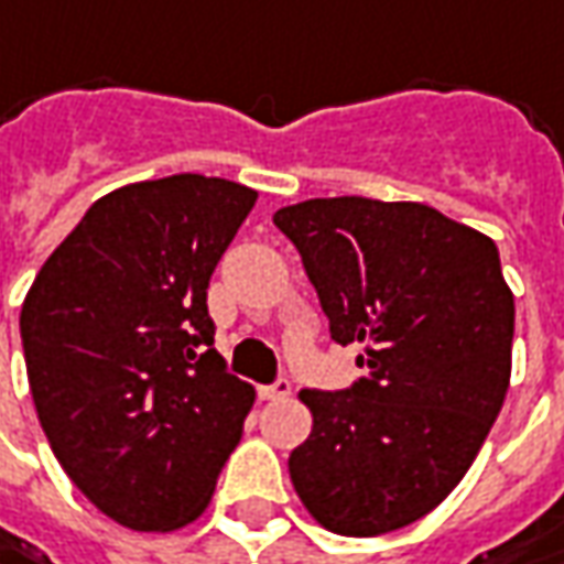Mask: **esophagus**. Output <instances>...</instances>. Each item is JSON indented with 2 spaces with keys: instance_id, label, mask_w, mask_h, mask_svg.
<instances>
[{
  "instance_id": "esophagus-1",
  "label": "esophagus",
  "mask_w": 564,
  "mask_h": 564,
  "mask_svg": "<svg viewBox=\"0 0 564 564\" xmlns=\"http://www.w3.org/2000/svg\"><path fill=\"white\" fill-rule=\"evenodd\" d=\"M290 394V379H274L271 384H261L258 388V398L261 401H281V398H286Z\"/></svg>"
}]
</instances>
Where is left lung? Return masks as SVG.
<instances>
[{
    "mask_svg": "<svg viewBox=\"0 0 564 564\" xmlns=\"http://www.w3.org/2000/svg\"><path fill=\"white\" fill-rule=\"evenodd\" d=\"M303 258L330 340L366 376L303 391L290 479L308 514L379 536L442 502L482 448L511 379L514 296L489 236L416 202L308 198L274 214Z\"/></svg>",
    "mask_w": 564,
    "mask_h": 564,
    "instance_id": "obj_1",
    "label": "left lung"
}]
</instances>
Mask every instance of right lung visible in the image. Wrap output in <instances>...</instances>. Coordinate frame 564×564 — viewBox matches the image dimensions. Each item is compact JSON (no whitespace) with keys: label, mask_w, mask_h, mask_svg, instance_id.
Wrapping results in <instances>:
<instances>
[{"label":"right lung","mask_w":564,"mask_h":564,"mask_svg":"<svg viewBox=\"0 0 564 564\" xmlns=\"http://www.w3.org/2000/svg\"><path fill=\"white\" fill-rule=\"evenodd\" d=\"M258 192L180 173L94 202L21 306L40 426L68 479L132 530L210 502L256 388L214 350L208 283Z\"/></svg>","instance_id":"obj_1"}]
</instances>
